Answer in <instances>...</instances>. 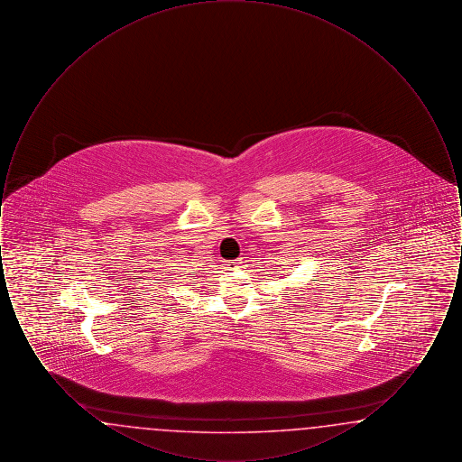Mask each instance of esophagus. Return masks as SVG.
<instances>
[{
    "label": "esophagus",
    "instance_id": "1",
    "mask_svg": "<svg viewBox=\"0 0 462 462\" xmlns=\"http://www.w3.org/2000/svg\"><path fill=\"white\" fill-rule=\"evenodd\" d=\"M242 266V260L239 258V260H232V262H226V268L228 270H239Z\"/></svg>",
    "mask_w": 462,
    "mask_h": 462
}]
</instances>
